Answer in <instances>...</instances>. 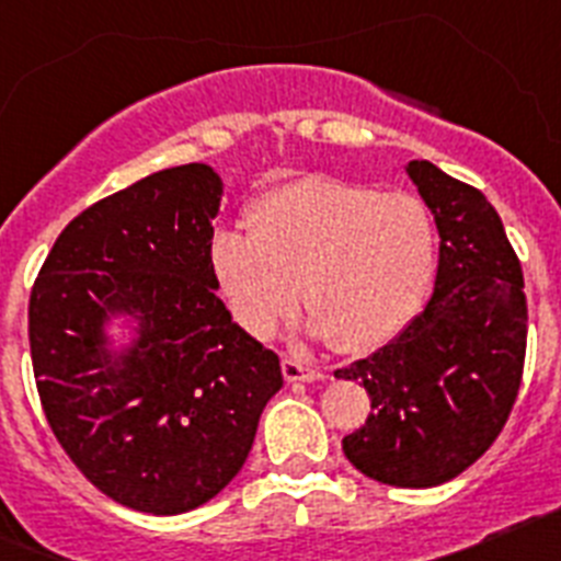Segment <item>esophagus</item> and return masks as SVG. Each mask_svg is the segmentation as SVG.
I'll use <instances>...</instances> for the list:
<instances>
[{
    "label": "esophagus",
    "instance_id": "esophagus-1",
    "mask_svg": "<svg viewBox=\"0 0 561 561\" xmlns=\"http://www.w3.org/2000/svg\"><path fill=\"white\" fill-rule=\"evenodd\" d=\"M280 368H284V376L289 381H317V379H323V370L311 368V365H306L304 359H295V356H284V362H280Z\"/></svg>",
    "mask_w": 561,
    "mask_h": 561
}]
</instances>
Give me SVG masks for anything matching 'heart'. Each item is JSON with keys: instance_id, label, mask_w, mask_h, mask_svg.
I'll list each match as a JSON object with an SVG mask.
<instances>
[{"instance_id": "obj_1", "label": "heart", "mask_w": 561, "mask_h": 561, "mask_svg": "<svg viewBox=\"0 0 561 561\" xmlns=\"http://www.w3.org/2000/svg\"><path fill=\"white\" fill-rule=\"evenodd\" d=\"M250 232H216L213 275L252 336H270L297 306L345 354L393 342L427 300L438 261L433 210L413 193L304 176L250 207Z\"/></svg>"}]
</instances>
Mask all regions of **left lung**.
Instances as JSON below:
<instances>
[{"instance_id":"8db88e82","label":"left lung","mask_w":561,"mask_h":561,"mask_svg":"<svg viewBox=\"0 0 561 561\" xmlns=\"http://www.w3.org/2000/svg\"><path fill=\"white\" fill-rule=\"evenodd\" d=\"M435 216L440 247L427 309L385 348L340 368L370 413L342 438L362 474L401 489L458 478L503 433L528 340L523 266L478 187L427 160L408 165Z\"/></svg>"}]
</instances>
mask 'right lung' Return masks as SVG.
Here are the masks:
<instances>
[{
  "mask_svg": "<svg viewBox=\"0 0 561 561\" xmlns=\"http://www.w3.org/2000/svg\"><path fill=\"white\" fill-rule=\"evenodd\" d=\"M221 180L165 168L76 216L49 250L27 331L44 415L89 483L134 512L199 508L241 472L284 374L232 323L210 266ZM141 320L123 357L112 313Z\"/></svg>",
  "mask_w": 561,
  "mask_h": 561,
  "instance_id": "right-lung-1",
  "label": "right lung"
}]
</instances>
